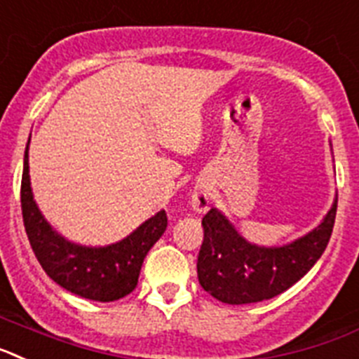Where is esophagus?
I'll return each instance as SVG.
<instances>
[{
    "instance_id": "esophagus-1",
    "label": "esophagus",
    "mask_w": 359,
    "mask_h": 359,
    "mask_svg": "<svg viewBox=\"0 0 359 359\" xmlns=\"http://www.w3.org/2000/svg\"><path fill=\"white\" fill-rule=\"evenodd\" d=\"M191 205L197 213H205L210 208V191L204 186H197L191 193Z\"/></svg>"
}]
</instances>
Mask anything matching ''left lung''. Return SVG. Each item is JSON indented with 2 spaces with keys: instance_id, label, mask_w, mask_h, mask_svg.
<instances>
[{
  "instance_id": "obj_1",
  "label": "left lung",
  "mask_w": 359,
  "mask_h": 359,
  "mask_svg": "<svg viewBox=\"0 0 359 359\" xmlns=\"http://www.w3.org/2000/svg\"><path fill=\"white\" fill-rule=\"evenodd\" d=\"M338 195L323 220L285 245H257L236 231L229 218L211 208L202 218L204 242L197 260L202 289L229 305L269 300L287 291L318 262L334 227Z\"/></svg>"
}]
</instances>
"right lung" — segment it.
Listing matches in <instances>:
<instances>
[{"label": "right lung", "instance_id": "1", "mask_svg": "<svg viewBox=\"0 0 359 359\" xmlns=\"http://www.w3.org/2000/svg\"><path fill=\"white\" fill-rule=\"evenodd\" d=\"M29 144L23 158L21 210L25 231L45 273L63 289L88 300L114 302L130 294L139 282L146 255L166 231L168 217L164 210L115 244L92 248L70 242L50 226L34 201L29 175Z\"/></svg>", "mask_w": 359, "mask_h": 359}]
</instances>
